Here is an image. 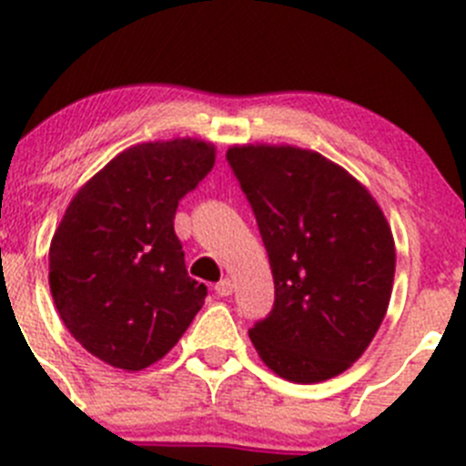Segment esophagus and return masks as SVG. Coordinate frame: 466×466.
Returning <instances> with one entry per match:
<instances>
[{
  "label": "esophagus",
  "instance_id": "obj_1",
  "mask_svg": "<svg viewBox=\"0 0 466 466\" xmlns=\"http://www.w3.org/2000/svg\"><path fill=\"white\" fill-rule=\"evenodd\" d=\"M232 289H234V285L229 278H223V280L216 285V294H218V297H229V294H232Z\"/></svg>",
  "mask_w": 466,
  "mask_h": 466
}]
</instances>
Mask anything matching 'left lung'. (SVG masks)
I'll list each match as a JSON object with an SVG mask.
<instances>
[{
	"instance_id": "left-lung-1",
	"label": "left lung",
	"mask_w": 466,
	"mask_h": 466,
	"mask_svg": "<svg viewBox=\"0 0 466 466\" xmlns=\"http://www.w3.org/2000/svg\"><path fill=\"white\" fill-rule=\"evenodd\" d=\"M228 163L258 220L276 301L248 331L289 381L340 375L375 338L395 276L384 213L350 172L299 147H232Z\"/></svg>"
}]
</instances>
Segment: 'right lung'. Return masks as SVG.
I'll list each match as a JSON object with an SVG mask.
<instances>
[{
    "mask_svg": "<svg viewBox=\"0 0 466 466\" xmlns=\"http://www.w3.org/2000/svg\"><path fill=\"white\" fill-rule=\"evenodd\" d=\"M213 163L202 140L147 142L121 151L71 199L50 243V292L89 354L142 370L198 315L207 287L186 271L174 213Z\"/></svg>",
    "mask_w": 466,
    "mask_h": 466,
    "instance_id": "obj_1",
    "label": "right lung"
}]
</instances>
